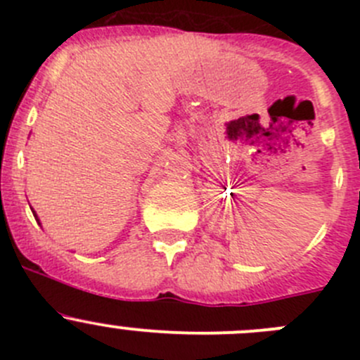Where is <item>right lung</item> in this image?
<instances>
[{"label": "right lung", "instance_id": "obj_1", "mask_svg": "<svg viewBox=\"0 0 360 360\" xmlns=\"http://www.w3.org/2000/svg\"><path fill=\"white\" fill-rule=\"evenodd\" d=\"M32 214H34V217H36V221H38V224H39V219H38V216H36V212H34V210H32Z\"/></svg>", "mask_w": 360, "mask_h": 360}]
</instances>
